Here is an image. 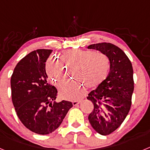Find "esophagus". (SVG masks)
<instances>
[{"instance_id": "34e87169", "label": "esophagus", "mask_w": 150, "mask_h": 150, "mask_svg": "<svg viewBox=\"0 0 150 150\" xmlns=\"http://www.w3.org/2000/svg\"><path fill=\"white\" fill-rule=\"evenodd\" d=\"M79 103H80V101H78V100H75V101L72 102V104L74 106H77Z\"/></svg>"}]
</instances>
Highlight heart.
Wrapping results in <instances>:
<instances>
[{"label": "heart", "instance_id": "b5f03b06", "mask_svg": "<svg viewBox=\"0 0 150 150\" xmlns=\"http://www.w3.org/2000/svg\"><path fill=\"white\" fill-rule=\"evenodd\" d=\"M61 59L50 57L46 64V71L52 83L58 87L67 81V68H76L75 77L88 88L100 86L108 76L110 60L107 55L91 50H72L64 52ZM85 88L80 83H71L59 91V95L65 100H75L84 95Z\"/></svg>", "mask_w": 150, "mask_h": 150}]
</instances>
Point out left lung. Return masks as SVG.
<instances>
[{
  "instance_id": "8db88e82",
  "label": "left lung",
  "mask_w": 150,
  "mask_h": 150,
  "mask_svg": "<svg viewBox=\"0 0 150 150\" xmlns=\"http://www.w3.org/2000/svg\"><path fill=\"white\" fill-rule=\"evenodd\" d=\"M88 49L98 50L110 60L107 77L87 97L94 106L88 115L90 124L98 134L108 135L121 125L131 108L133 67L124 52L112 43L91 44Z\"/></svg>"
}]
</instances>
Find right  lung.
I'll list each match as a JSON object with an SVG mask.
<instances>
[{
	"mask_svg": "<svg viewBox=\"0 0 150 150\" xmlns=\"http://www.w3.org/2000/svg\"><path fill=\"white\" fill-rule=\"evenodd\" d=\"M52 50H37L16 66L10 79L12 100L18 119L31 132L49 134L60 126L71 101L57 103V88L47 82L46 62Z\"/></svg>",
	"mask_w": 150,
	"mask_h": 150,
	"instance_id": "1",
	"label": "right lung"
}]
</instances>
